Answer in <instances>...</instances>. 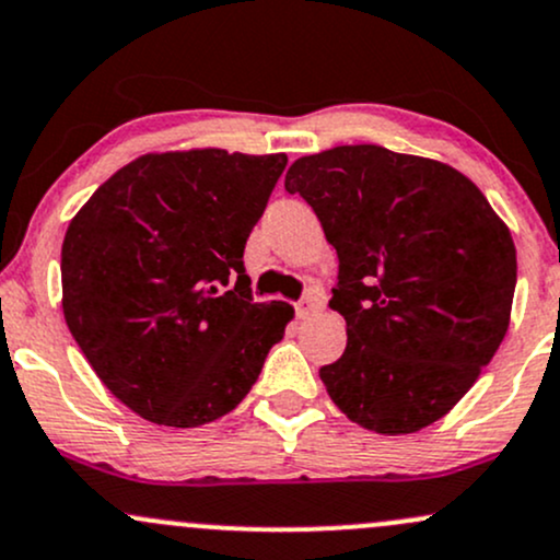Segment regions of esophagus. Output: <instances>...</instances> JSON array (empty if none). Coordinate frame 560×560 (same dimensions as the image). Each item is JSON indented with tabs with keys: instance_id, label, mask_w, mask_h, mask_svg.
<instances>
[{
	"instance_id": "34e87169",
	"label": "esophagus",
	"mask_w": 560,
	"mask_h": 560,
	"mask_svg": "<svg viewBox=\"0 0 560 560\" xmlns=\"http://www.w3.org/2000/svg\"><path fill=\"white\" fill-rule=\"evenodd\" d=\"M318 311H322V300H318L316 294H308L303 303H298V318H311L316 316Z\"/></svg>"
}]
</instances>
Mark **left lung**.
<instances>
[{
	"label": "left lung",
	"mask_w": 560,
	"mask_h": 560,
	"mask_svg": "<svg viewBox=\"0 0 560 560\" xmlns=\"http://www.w3.org/2000/svg\"><path fill=\"white\" fill-rule=\"evenodd\" d=\"M340 273L329 305L348 346L322 366L331 401L385 435L433 425L505 340L515 244L463 172L383 145H337L292 164Z\"/></svg>",
	"instance_id": "8db88e82"
}]
</instances>
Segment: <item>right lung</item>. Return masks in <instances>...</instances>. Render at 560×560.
<instances>
[{
    "mask_svg": "<svg viewBox=\"0 0 560 560\" xmlns=\"http://www.w3.org/2000/svg\"><path fill=\"white\" fill-rule=\"evenodd\" d=\"M284 167V153H145L73 214L60 249L66 324L143 420L199 428L229 415L284 337L294 308L255 303L244 273V244Z\"/></svg>",
    "mask_w": 560,
    "mask_h": 560,
    "instance_id": "1",
    "label": "right lung"
}]
</instances>
